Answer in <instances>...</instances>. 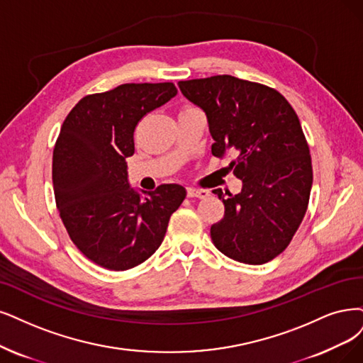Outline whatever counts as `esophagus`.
<instances>
[{
    "label": "esophagus",
    "mask_w": 363,
    "mask_h": 363,
    "mask_svg": "<svg viewBox=\"0 0 363 363\" xmlns=\"http://www.w3.org/2000/svg\"><path fill=\"white\" fill-rule=\"evenodd\" d=\"M186 196L189 197H197V199H205L209 196L208 190H200V189H186Z\"/></svg>",
    "instance_id": "obj_1"
}]
</instances>
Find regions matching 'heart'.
<instances>
[{"mask_svg":"<svg viewBox=\"0 0 363 363\" xmlns=\"http://www.w3.org/2000/svg\"><path fill=\"white\" fill-rule=\"evenodd\" d=\"M185 109H191V107H185ZM184 111V109H182Z\"/></svg>","mask_w":363,"mask_h":363,"instance_id":"1","label":"heart"}]
</instances>
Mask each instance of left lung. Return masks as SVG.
Listing matches in <instances>:
<instances>
[{"instance_id":"left-lung-1","label":"left lung","mask_w":363,"mask_h":363,"mask_svg":"<svg viewBox=\"0 0 363 363\" xmlns=\"http://www.w3.org/2000/svg\"><path fill=\"white\" fill-rule=\"evenodd\" d=\"M178 85L206 113L212 155H232L229 169L242 179L239 194L212 191L224 203V217L211 225L213 245L247 264L275 259L299 229L313 185L296 112L277 89L229 74Z\"/></svg>"}]
</instances>
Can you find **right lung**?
<instances>
[{"mask_svg":"<svg viewBox=\"0 0 363 363\" xmlns=\"http://www.w3.org/2000/svg\"><path fill=\"white\" fill-rule=\"evenodd\" d=\"M177 94L172 82L124 84L84 97L64 119L52 158L57 208L73 244L104 269L150 259L186 196L182 185L163 184L142 197L125 161L139 121Z\"/></svg>","mask_w":363,"mask_h":363,"instance_id":"1","label":"right lung"}]
</instances>
